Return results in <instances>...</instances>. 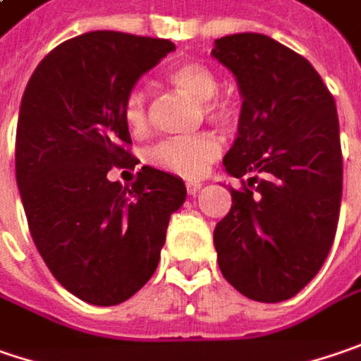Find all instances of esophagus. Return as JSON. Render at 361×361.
<instances>
[{
  "label": "esophagus",
  "mask_w": 361,
  "mask_h": 361,
  "mask_svg": "<svg viewBox=\"0 0 361 361\" xmlns=\"http://www.w3.org/2000/svg\"><path fill=\"white\" fill-rule=\"evenodd\" d=\"M201 187H203V183H199V180H187V192L189 195H197Z\"/></svg>",
  "instance_id": "1"
}]
</instances>
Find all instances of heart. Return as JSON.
I'll use <instances>...</instances> for the list:
<instances>
[{
  "instance_id": "1",
  "label": "heart",
  "mask_w": 361,
  "mask_h": 361,
  "mask_svg": "<svg viewBox=\"0 0 361 361\" xmlns=\"http://www.w3.org/2000/svg\"><path fill=\"white\" fill-rule=\"evenodd\" d=\"M169 81L187 97L203 103V114L213 121H226L229 118V105L221 101H211L217 95L219 81L213 71L201 63H183L169 73ZM123 116L134 134H142L148 126L146 93L134 89L123 105ZM221 154V144L215 135L199 134L183 140H164L154 146L148 158L150 162L174 172L185 178H197L207 171V166Z\"/></svg>"
}]
</instances>
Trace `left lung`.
<instances>
[{"instance_id":"left-lung-1","label":"left lung","mask_w":361,"mask_h":361,"mask_svg":"<svg viewBox=\"0 0 361 361\" xmlns=\"http://www.w3.org/2000/svg\"><path fill=\"white\" fill-rule=\"evenodd\" d=\"M211 56L242 95L238 135L224 156L231 209L213 242L224 279L243 297L280 302L315 279L337 229L343 160L334 95L313 64L274 38H217Z\"/></svg>"}]
</instances>
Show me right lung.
Here are the masks:
<instances>
[{
  "label": "right lung",
  "mask_w": 361,
  "mask_h": 361,
  "mask_svg": "<svg viewBox=\"0 0 361 361\" xmlns=\"http://www.w3.org/2000/svg\"><path fill=\"white\" fill-rule=\"evenodd\" d=\"M172 50L160 38L87 32L46 54L22 97L16 180L27 227L52 276L89 305H119L152 279L187 199L183 178L152 166L132 189L107 176L135 166L123 105Z\"/></svg>",
  "instance_id": "add662e5"
}]
</instances>
